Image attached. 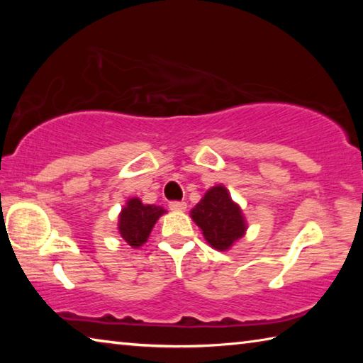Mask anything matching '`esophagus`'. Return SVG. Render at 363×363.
<instances>
[{"instance_id":"esophagus-1","label":"esophagus","mask_w":363,"mask_h":363,"mask_svg":"<svg viewBox=\"0 0 363 363\" xmlns=\"http://www.w3.org/2000/svg\"><path fill=\"white\" fill-rule=\"evenodd\" d=\"M169 208L173 211H184L187 208L186 201H169Z\"/></svg>"}]
</instances>
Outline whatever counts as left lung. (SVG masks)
Segmentation results:
<instances>
[{
	"label": "left lung",
	"mask_w": 363,
	"mask_h": 363,
	"mask_svg": "<svg viewBox=\"0 0 363 363\" xmlns=\"http://www.w3.org/2000/svg\"><path fill=\"white\" fill-rule=\"evenodd\" d=\"M190 216L203 232L205 240L219 251L229 250L247 232L240 206L230 199L224 186L208 190L190 211Z\"/></svg>",
	"instance_id": "8db88e82"
}]
</instances>
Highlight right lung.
Listing matches in <instances>:
<instances>
[{
  "mask_svg": "<svg viewBox=\"0 0 363 363\" xmlns=\"http://www.w3.org/2000/svg\"><path fill=\"white\" fill-rule=\"evenodd\" d=\"M164 213L167 210H163L162 206L144 205L139 199H130L118 216L121 238L133 248L143 247L158 218Z\"/></svg>",
  "mask_w": 363,
  "mask_h": 363,
  "instance_id": "obj_1",
  "label": "right lung"
}]
</instances>
